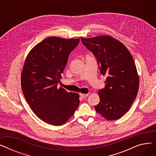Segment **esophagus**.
Returning <instances> with one entry per match:
<instances>
[{
    "instance_id": "1",
    "label": "esophagus",
    "mask_w": 156,
    "mask_h": 156,
    "mask_svg": "<svg viewBox=\"0 0 156 156\" xmlns=\"http://www.w3.org/2000/svg\"><path fill=\"white\" fill-rule=\"evenodd\" d=\"M88 95V94H80L81 97H82L83 99H84V98H86Z\"/></svg>"
}]
</instances>
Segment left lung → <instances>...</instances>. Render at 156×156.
<instances>
[{
	"instance_id": "8db88e82",
	"label": "left lung",
	"mask_w": 156,
	"mask_h": 156,
	"mask_svg": "<svg viewBox=\"0 0 156 156\" xmlns=\"http://www.w3.org/2000/svg\"><path fill=\"white\" fill-rule=\"evenodd\" d=\"M81 42L93 52L106 76L104 89L98 92L100 102L97 113L107 120L121 118L132 106L139 88V77L133 57L128 48L112 37H81Z\"/></svg>"
}]
</instances>
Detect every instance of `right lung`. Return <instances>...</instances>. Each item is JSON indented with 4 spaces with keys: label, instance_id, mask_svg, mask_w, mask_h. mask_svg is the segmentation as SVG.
Wrapping results in <instances>:
<instances>
[{
    "label": "right lung",
    "instance_id": "obj_1",
    "mask_svg": "<svg viewBox=\"0 0 156 156\" xmlns=\"http://www.w3.org/2000/svg\"><path fill=\"white\" fill-rule=\"evenodd\" d=\"M80 38L51 37L37 44L27 56L21 75L23 95L40 118L54 126L66 123L80 104L77 93L57 87L70 52Z\"/></svg>",
    "mask_w": 156,
    "mask_h": 156
}]
</instances>
